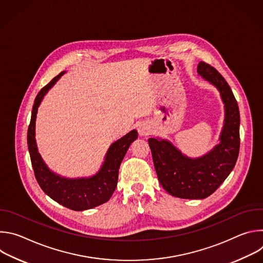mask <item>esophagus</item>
<instances>
[{"mask_svg":"<svg viewBox=\"0 0 263 263\" xmlns=\"http://www.w3.org/2000/svg\"><path fill=\"white\" fill-rule=\"evenodd\" d=\"M138 132H139V134L142 135V136L148 135V134H149V128H148V126L145 125V124H140V125L138 126Z\"/></svg>","mask_w":263,"mask_h":263,"instance_id":"1","label":"esophagus"}]
</instances>
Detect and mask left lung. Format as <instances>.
I'll use <instances>...</instances> for the list:
<instances>
[{"instance_id": "left-lung-1", "label": "left lung", "mask_w": 263, "mask_h": 263, "mask_svg": "<svg viewBox=\"0 0 263 263\" xmlns=\"http://www.w3.org/2000/svg\"><path fill=\"white\" fill-rule=\"evenodd\" d=\"M198 73L217 88L224 104L220 142L206 155L190 158L168 140H147L160 184L170 195L181 199H205L212 195L234 168L239 153V109L229 84L204 61L198 64Z\"/></svg>"}]
</instances>
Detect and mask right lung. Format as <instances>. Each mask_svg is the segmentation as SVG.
<instances>
[{"mask_svg":"<svg viewBox=\"0 0 263 263\" xmlns=\"http://www.w3.org/2000/svg\"><path fill=\"white\" fill-rule=\"evenodd\" d=\"M63 73L64 71H61L49 84L43 87L35 98L27 135L28 148L35 178L45 194L66 208L83 211L102 205L111 198L118 185L120 165L131 142L137 138L138 133L136 130H132L112 143L108 148L100 171L89 178L69 179L53 173L39 153L35 140V121L37 109L45 95Z\"/></svg>","mask_w":263,"mask_h":263,"instance_id":"obj_1","label":"right lung"}]
</instances>
